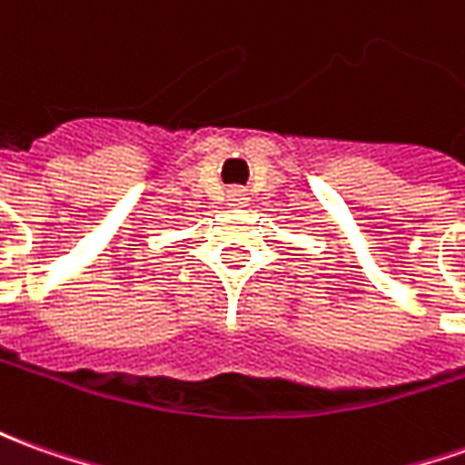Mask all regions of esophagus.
Listing matches in <instances>:
<instances>
[{"mask_svg": "<svg viewBox=\"0 0 465 465\" xmlns=\"http://www.w3.org/2000/svg\"><path fill=\"white\" fill-rule=\"evenodd\" d=\"M229 203H232V206H239V203H244V193H242V191L229 193Z\"/></svg>", "mask_w": 465, "mask_h": 465, "instance_id": "esophagus-1", "label": "esophagus"}]
</instances>
